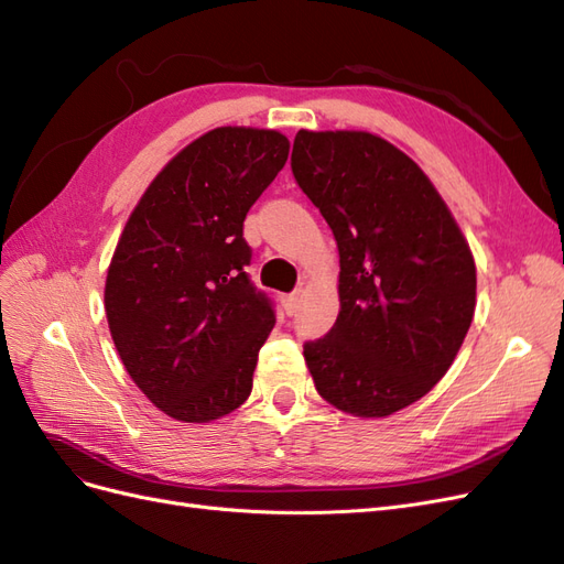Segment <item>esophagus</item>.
Returning a JSON list of instances; mask_svg holds the SVG:
<instances>
[{
    "label": "esophagus",
    "mask_w": 564,
    "mask_h": 564,
    "mask_svg": "<svg viewBox=\"0 0 564 564\" xmlns=\"http://www.w3.org/2000/svg\"><path fill=\"white\" fill-rule=\"evenodd\" d=\"M282 308H284L286 315H294L299 311V292L282 296Z\"/></svg>",
    "instance_id": "1"
}]
</instances>
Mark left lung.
I'll use <instances>...</instances> for the list:
<instances>
[{"instance_id":"obj_1","label":"left lung","mask_w":564,"mask_h":564,"mask_svg":"<svg viewBox=\"0 0 564 564\" xmlns=\"http://www.w3.org/2000/svg\"><path fill=\"white\" fill-rule=\"evenodd\" d=\"M292 172L338 247L340 311L303 355L319 395L388 416L452 367L475 313V263L447 204L367 131H299Z\"/></svg>"}]
</instances>
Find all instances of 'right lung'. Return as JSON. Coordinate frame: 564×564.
Wrapping results in <instances>:
<instances>
[{"instance_id":"1","label":"right lung","mask_w":564,"mask_h":564,"mask_svg":"<svg viewBox=\"0 0 564 564\" xmlns=\"http://www.w3.org/2000/svg\"><path fill=\"white\" fill-rule=\"evenodd\" d=\"M286 158L278 131L204 133L150 183L119 237L110 334L133 383L172 419L207 423L249 398L275 308L245 272V218Z\"/></svg>"}]
</instances>
